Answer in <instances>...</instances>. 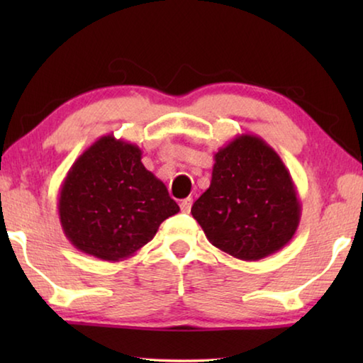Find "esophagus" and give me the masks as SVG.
<instances>
[{"mask_svg": "<svg viewBox=\"0 0 363 363\" xmlns=\"http://www.w3.org/2000/svg\"><path fill=\"white\" fill-rule=\"evenodd\" d=\"M192 203H194L192 199H184V200L181 201V211H182V213H189L190 208H192Z\"/></svg>", "mask_w": 363, "mask_h": 363, "instance_id": "34e87169", "label": "esophagus"}]
</instances>
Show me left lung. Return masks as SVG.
Wrapping results in <instances>:
<instances>
[{"label":"left lung","mask_w":363,"mask_h":363,"mask_svg":"<svg viewBox=\"0 0 363 363\" xmlns=\"http://www.w3.org/2000/svg\"><path fill=\"white\" fill-rule=\"evenodd\" d=\"M190 213L214 247L257 261L290 243L301 203L279 153L259 136L240 134L214 153L210 187Z\"/></svg>","instance_id":"left-lung-1"}]
</instances>
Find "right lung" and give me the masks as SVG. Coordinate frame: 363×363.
I'll return each instance as SVG.
<instances>
[{
	"mask_svg": "<svg viewBox=\"0 0 363 363\" xmlns=\"http://www.w3.org/2000/svg\"><path fill=\"white\" fill-rule=\"evenodd\" d=\"M136 144L107 134L89 145L59 190L65 237L84 255L123 261L149 243L179 206L140 162Z\"/></svg>",
	"mask_w": 363,
	"mask_h": 363,
	"instance_id": "right-lung-1",
	"label": "right lung"
}]
</instances>
